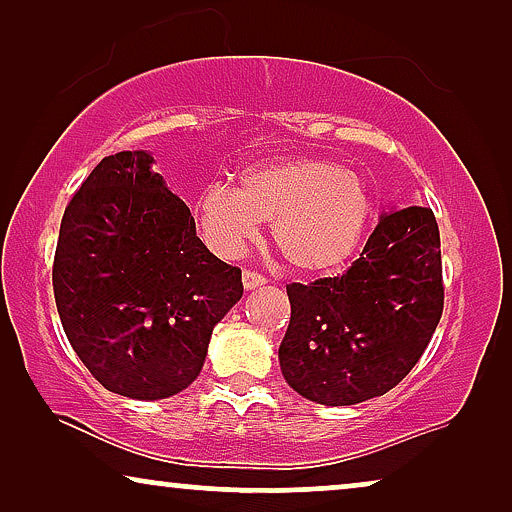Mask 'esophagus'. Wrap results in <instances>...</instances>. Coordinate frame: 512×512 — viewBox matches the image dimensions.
<instances>
[{
  "label": "esophagus",
  "mask_w": 512,
  "mask_h": 512,
  "mask_svg": "<svg viewBox=\"0 0 512 512\" xmlns=\"http://www.w3.org/2000/svg\"><path fill=\"white\" fill-rule=\"evenodd\" d=\"M242 282H244V289H258V286H263L268 279H265L261 272H256V270H244Z\"/></svg>",
  "instance_id": "esophagus-1"
}]
</instances>
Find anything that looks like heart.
<instances>
[{
    "instance_id": "obj_1",
    "label": "heart",
    "mask_w": 512,
    "mask_h": 512,
    "mask_svg": "<svg viewBox=\"0 0 512 512\" xmlns=\"http://www.w3.org/2000/svg\"><path fill=\"white\" fill-rule=\"evenodd\" d=\"M373 212L359 172L324 158H282L247 167L240 188L212 181L195 202L205 242L219 256L235 258L254 242L261 221L296 270L338 268L359 249Z\"/></svg>"
}]
</instances>
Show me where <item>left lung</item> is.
<instances>
[{
    "mask_svg": "<svg viewBox=\"0 0 512 512\" xmlns=\"http://www.w3.org/2000/svg\"><path fill=\"white\" fill-rule=\"evenodd\" d=\"M284 380L321 405L387 394L422 359L445 303L440 233L429 207L382 216L352 268L286 284Z\"/></svg>",
    "mask_w": 512,
    "mask_h": 512,
    "instance_id": "8db88e82",
    "label": "left lung"
}]
</instances>
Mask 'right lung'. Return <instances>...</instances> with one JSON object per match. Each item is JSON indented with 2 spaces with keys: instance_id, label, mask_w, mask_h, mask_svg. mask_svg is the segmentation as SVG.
Here are the masks:
<instances>
[{
  "instance_id": "obj_1",
  "label": "right lung",
  "mask_w": 512,
  "mask_h": 512,
  "mask_svg": "<svg viewBox=\"0 0 512 512\" xmlns=\"http://www.w3.org/2000/svg\"><path fill=\"white\" fill-rule=\"evenodd\" d=\"M144 151L102 158L69 200L53 261L67 340L114 394L156 401L200 375L242 270L195 235L191 209Z\"/></svg>"
}]
</instances>
